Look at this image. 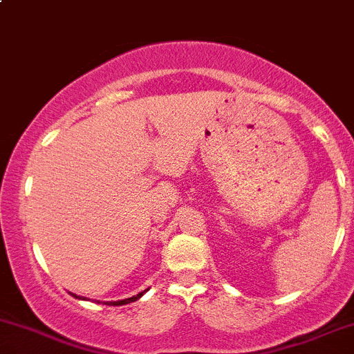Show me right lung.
<instances>
[{
    "mask_svg": "<svg viewBox=\"0 0 354 354\" xmlns=\"http://www.w3.org/2000/svg\"><path fill=\"white\" fill-rule=\"evenodd\" d=\"M147 290H143V292H140V294H136V295H133V297H130V299H124V300H118V302H104L106 306H124V304H130V302H135L136 299H140L142 297L143 294H145ZM74 295V294H72ZM74 297H77V295H74ZM77 299H82V297H77Z\"/></svg>",
    "mask_w": 354,
    "mask_h": 354,
    "instance_id": "obj_1",
    "label": "right lung"
}]
</instances>
